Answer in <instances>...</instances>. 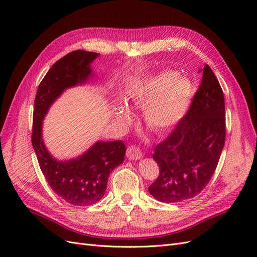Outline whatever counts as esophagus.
<instances>
[{"instance_id": "esophagus-1", "label": "esophagus", "mask_w": 257, "mask_h": 257, "mask_svg": "<svg viewBox=\"0 0 257 257\" xmlns=\"http://www.w3.org/2000/svg\"><path fill=\"white\" fill-rule=\"evenodd\" d=\"M126 157L128 160H133L137 161L143 157V153L139 149V147L137 146H130L126 150Z\"/></svg>"}]
</instances>
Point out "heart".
Masks as SVG:
<instances>
[{
  "label": "heart",
  "instance_id": "b5f03b06",
  "mask_svg": "<svg viewBox=\"0 0 257 257\" xmlns=\"http://www.w3.org/2000/svg\"><path fill=\"white\" fill-rule=\"evenodd\" d=\"M195 95V85L185 77H178L176 72L165 71L147 77L131 85L126 100L132 105L145 106L144 119L149 127L166 131L174 127L188 112ZM116 116L130 119V112L120 107Z\"/></svg>",
  "mask_w": 257,
  "mask_h": 257
}]
</instances>
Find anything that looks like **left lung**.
Here are the masks:
<instances>
[{"mask_svg":"<svg viewBox=\"0 0 257 257\" xmlns=\"http://www.w3.org/2000/svg\"><path fill=\"white\" fill-rule=\"evenodd\" d=\"M183 119L154 149L160 175L148 190L162 203L195 197L209 183L225 144V103L209 65Z\"/></svg>","mask_w":257,"mask_h":257,"instance_id":"8db88e82","label":"left lung"}]
</instances>
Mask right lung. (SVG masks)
<instances>
[{"label": "right lung", "instance_id": "obj_1", "mask_svg": "<svg viewBox=\"0 0 257 257\" xmlns=\"http://www.w3.org/2000/svg\"><path fill=\"white\" fill-rule=\"evenodd\" d=\"M98 53L75 50L52 65L38 85L34 100L32 145L38 164L52 191L75 206H90L104 196L108 177L124 161L126 148L121 141L97 142L79 158L57 161L42 137L44 116L65 89L84 83L91 77L90 64Z\"/></svg>", "mask_w": 257, "mask_h": 257}]
</instances>
